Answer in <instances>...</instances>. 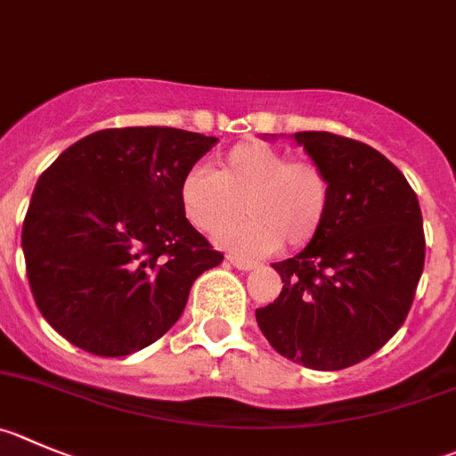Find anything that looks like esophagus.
Returning a JSON list of instances; mask_svg holds the SVG:
<instances>
[{"label":"esophagus","instance_id":"1","mask_svg":"<svg viewBox=\"0 0 456 456\" xmlns=\"http://www.w3.org/2000/svg\"><path fill=\"white\" fill-rule=\"evenodd\" d=\"M229 263H232L236 270H242V272H249V270H256V263L254 261H245V258H236V256H229Z\"/></svg>","mask_w":456,"mask_h":456}]
</instances>
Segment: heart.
<instances>
[{"label": "heart", "instance_id": "b5f03b06", "mask_svg": "<svg viewBox=\"0 0 456 456\" xmlns=\"http://www.w3.org/2000/svg\"><path fill=\"white\" fill-rule=\"evenodd\" d=\"M186 218L200 232L220 227L248 211V218L220 232L218 242L240 256L276 252L286 240L299 249L317 238L330 208L326 170L263 142L238 143L224 152L214 173L189 170L180 182Z\"/></svg>", "mask_w": 456, "mask_h": 456}]
</instances>
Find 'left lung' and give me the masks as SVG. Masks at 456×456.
Returning a JSON list of instances; mask_svg holds the SVG:
<instances>
[{
	"label": "left lung",
	"mask_w": 456,
	"mask_h": 456,
	"mask_svg": "<svg viewBox=\"0 0 456 456\" xmlns=\"http://www.w3.org/2000/svg\"><path fill=\"white\" fill-rule=\"evenodd\" d=\"M330 180V208L304 252L274 263L283 290L256 310L283 357L317 371L362 362L403 326L423 274L419 198L382 152L333 132H295Z\"/></svg>",
	"instance_id": "1"
}]
</instances>
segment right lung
I'll list each match as a JSON object with an SVG mask.
<instances>
[{"label":"right lung","instance_id":"obj_1","mask_svg":"<svg viewBox=\"0 0 456 456\" xmlns=\"http://www.w3.org/2000/svg\"><path fill=\"white\" fill-rule=\"evenodd\" d=\"M216 137L110 127L37 180L22 227L33 299L67 342L103 357L157 342L223 254L186 220L180 182Z\"/></svg>","mask_w":456,"mask_h":456}]
</instances>
